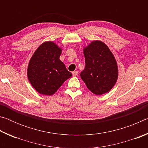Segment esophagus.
Wrapping results in <instances>:
<instances>
[{
    "label": "esophagus",
    "mask_w": 148,
    "mask_h": 148,
    "mask_svg": "<svg viewBox=\"0 0 148 148\" xmlns=\"http://www.w3.org/2000/svg\"><path fill=\"white\" fill-rule=\"evenodd\" d=\"M77 74H78V72H77V71L72 72V75H73V76H76Z\"/></svg>",
    "instance_id": "1"
}]
</instances>
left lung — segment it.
<instances>
[{
  "label": "left lung",
  "instance_id": "8db88e82",
  "mask_svg": "<svg viewBox=\"0 0 148 148\" xmlns=\"http://www.w3.org/2000/svg\"><path fill=\"white\" fill-rule=\"evenodd\" d=\"M86 66L81 78L92 93L101 95L110 91L118 76L117 62L106 44L93 41L84 49Z\"/></svg>",
  "mask_w": 148,
  "mask_h": 148
}]
</instances>
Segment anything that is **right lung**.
Here are the masks:
<instances>
[{"instance_id":"right-lung-1","label":"right lung","mask_w":148,"mask_h":148,"mask_svg":"<svg viewBox=\"0 0 148 148\" xmlns=\"http://www.w3.org/2000/svg\"><path fill=\"white\" fill-rule=\"evenodd\" d=\"M61 48L52 42L42 44L30 60L27 76L32 87L40 94L51 95L72 74L59 57Z\"/></svg>"}]
</instances>
